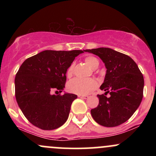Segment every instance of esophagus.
I'll return each mask as SVG.
<instances>
[{
    "label": "esophagus",
    "mask_w": 156,
    "mask_h": 156,
    "mask_svg": "<svg viewBox=\"0 0 156 156\" xmlns=\"http://www.w3.org/2000/svg\"><path fill=\"white\" fill-rule=\"evenodd\" d=\"M78 98H82V99H87L89 97L87 95H80V94H79V95H78Z\"/></svg>",
    "instance_id": "1"
}]
</instances>
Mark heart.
Segmentation results:
<instances>
[{
	"label": "heart",
	"mask_w": 156,
	"mask_h": 156,
	"mask_svg": "<svg viewBox=\"0 0 156 156\" xmlns=\"http://www.w3.org/2000/svg\"><path fill=\"white\" fill-rule=\"evenodd\" d=\"M85 62L92 69L98 67L99 65V62L95 57L87 56L85 58ZM73 64H71L67 69V74L70 76L73 73ZM98 87V82L96 80L92 78H75L71 80L68 84V89L71 92L80 95H85L94 90Z\"/></svg>",
	"instance_id": "b5f03b06"
}]
</instances>
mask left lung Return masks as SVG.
<instances>
[{
  "mask_svg": "<svg viewBox=\"0 0 156 156\" xmlns=\"http://www.w3.org/2000/svg\"><path fill=\"white\" fill-rule=\"evenodd\" d=\"M98 55L106 68L101 86L104 94H98L99 104L91 110L93 119L105 127H115L130 119L143 98L144 77L128 55L108 48L83 50ZM108 93L110 97L105 96Z\"/></svg>",
  "mask_w": 156,
  "mask_h": 156,
  "instance_id": "obj_1",
  "label": "left lung"
}]
</instances>
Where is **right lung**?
Returning a JSON list of instances; mask_svg holds the SVG:
<instances>
[{"label":"right lung","mask_w":156,"mask_h":156,"mask_svg":"<svg viewBox=\"0 0 156 156\" xmlns=\"http://www.w3.org/2000/svg\"><path fill=\"white\" fill-rule=\"evenodd\" d=\"M83 51H44L27 58L15 76V97L20 108L28 121L42 130H54L63 125L69 117L77 95L62 92L67 69Z\"/></svg>","instance_id":"right-lung-1"}]
</instances>
